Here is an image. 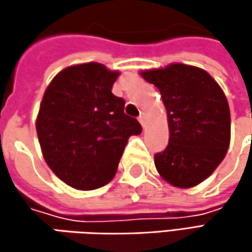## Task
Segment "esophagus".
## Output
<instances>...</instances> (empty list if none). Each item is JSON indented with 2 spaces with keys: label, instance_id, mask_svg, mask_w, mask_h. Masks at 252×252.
I'll use <instances>...</instances> for the list:
<instances>
[{
  "label": "esophagus",
  "instance_id": "obj_1",
  "mask_svg": "<svg viewBox=\"0 0 252 252\" xmlns=\"http://www.w3.org/2000/svg\"><path fill=\"white\" fill-rule=\"evenodd\" d=\"M138 121H140V124H141V126H146V114H144V112H141V114H140Z\"/></svg>",
  "mask_w": 252,
  "mask_h": 252
}]
</instances>
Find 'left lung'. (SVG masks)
<instances>
[{
    "label": "left lung",
    "instance_id": "obj_1",
    "mask_svg": "<svg viewBox=\"0 0 252 252\" xmlns=\"http://www.w3.org/2000/svg\"><path fill=\"white\" fill-rule=\"evenodd\" d=\"M155 84L168 112L169 143L155 155V165L166 182L191 188L212 175L226 156L230 143L227 99L207 71L169 64L141 71Z\"/></svg>",
    "mask_w": 252,
    "mask_h": 252
}]
</instances>
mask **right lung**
Masks as SVG:
<instances>
[{"label": "right lung", "mask_w": 252, "mask_h": 252, "mask_svg": "<svg viewBox=\"0 0 252 252\" xmlns=\"http://www.w3.org/2000/svg\"><path fill=\"white\" fill-rule=\"evenodd\" d=\"M118 71L99 63L60 71L45 90L36 131L48 166L76 189H96L117 174L131 135L141 132L112 93Z\"/></svg>", "instance_id": "obj_1"}]
</instances>
